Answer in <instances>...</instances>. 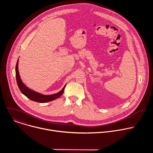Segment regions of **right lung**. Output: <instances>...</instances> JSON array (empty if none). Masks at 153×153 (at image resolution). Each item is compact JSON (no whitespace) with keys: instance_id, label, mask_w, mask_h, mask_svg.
<instances>
[{"instance_id":"1","label":"right lung","mask_w":153,"mask_h":153,"mask_svg":"<svg viewBox=\"0 0 153 153\" xmlns=\"http://www.w3.org/2000/svg\"><path fill=\"white\" fill-rule=\"evenodd\" d=\"M18 64H19V59L17 60V63H16V80H17V83L18 85V87L22 93L24 94L25 96H27L28 99L30 100L34 101V102H37L39 103H46L50 101H52L53 100H55L57 98H59L63 93L64 90L66 85H65L63 89L58 92L57 93L54 94H51V95H44L42 94L39 93H37L29 88L23 83V82L22 81L21 78L19 75V72L18 70Z\"/></svg>"}]
</instances>
